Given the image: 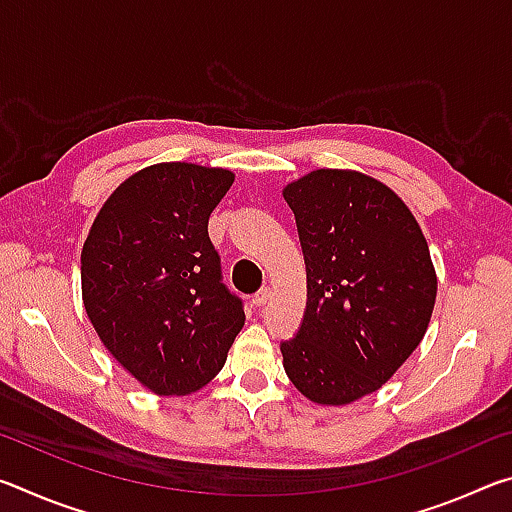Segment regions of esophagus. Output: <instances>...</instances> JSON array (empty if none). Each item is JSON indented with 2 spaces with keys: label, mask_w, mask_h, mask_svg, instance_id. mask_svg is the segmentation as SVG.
<instances>
[{
  "label": "esophagus",
  "mask_w": 512,
  "mask_h": 512,
  "mask_svg": "<svg viewBox=\"0 0 512 512\" xmlns=\"http://www.w3.org/2000/svg\"><path fill=\"white\" fill-rule=\"evenodd\" d=\"M271 300V289L268 287H264V289H259L255 296H253V302H255V307H264L266 302Z\"/></svg>",
  "instance_id": "1"
}]
</instances>
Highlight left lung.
Instances as JSON below:
<instances>
[{"label":"left lung","mask_w":512,"mask_h":512,"mask_svg":"<svg viewBox=\"0 0 512 512\" xmlns=\"http://www.w3.org/2000/svg\"><path fill=\"white\" fill-rule=\"evenodd\" d=\"M282 194L307 266L284 370L311 402L350 404L379 391L427 332L438 289L427 239L402 198L359 171L316 169Z\"/></svg>","instance_id":"obj_1"}]
</instances>
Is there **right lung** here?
Here are the masks:
<instances>
[{
    "label": "right lung",
    "mask_w": 512,
    "mask_h": 512,
    "mask_svg": "<svg viewBox=\"0 0 512 512\" xmlns=\"http://www.w3.org/2000/svg\"><path fill=\"white\" fill-rule=\"evenodd\" d=\"M235 183L228 169L162 162L124 180L81 253L83 305L106 350L158 395L216 377L244 327L207 221Z\"/></svg>",
    "instance_id": "right-lung-1"
}]
</instances>
